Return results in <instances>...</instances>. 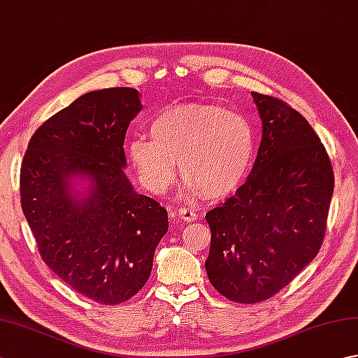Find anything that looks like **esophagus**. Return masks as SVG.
I'll list each match as a JSON object with an SVG mask.
<instances>
[{"label": "esophagus", "instance_id": "obj_1", "mask_svg": "<svg viewBox=\"0 0 358 358\" xmlns=\"http://www.w3.org/2000/svg\"><path fill=\"white\" fill-rule=\"evenodd\" d=\"M178 218L180 220H183V222H195V220H199V214H196L195 210H191V209H187V208H183V209H180L178 212Z\"/></svg>", "mask_w": 358, "mask_h": 358}]
</instances>
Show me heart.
<instances>
[{
	"label": "heart",
	"mask_w": 358,
	"mask_h": 358,
	"mask_svg": "<svg viewBox=\"0 0 358 358\" xmlns=\"http://www.w3.org/2000/svg\"><path fill=\"white\" fill-rule=\"evenodd\" d=\"M150 138L134 136L127 157L140 183L163 195L183 175L186 196L223 199L245 183L255 152L254 131L241 113L209 104L167 108L150 121Z\"/></svg>",
	"instance_id": "heart-1"
}]
</instances>
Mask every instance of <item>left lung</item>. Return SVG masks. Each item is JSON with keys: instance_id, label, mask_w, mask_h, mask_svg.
<instances>
[{"instance_id": "1", "label": "left lung", "mask_w": 358, "mask_h": 358, "mask_svg": "<svg viewBox=\"0 0 358 358\" xmlns=\"http://www.w3.org/2000/svg\"><path fill=\"white\" fill-rule=\"evenodd\" d=\"M262 141L245 185L209 210V281L226 299L258 303L314 260L334 192L326 149L306 118L273 96L252 92Z\"/></svg>"}]
</instances>
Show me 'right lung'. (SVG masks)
Instances as JSON below:
<instances>
[{"label":"right lung","mask_w":358,"mask_h":358,"mask_svg":"<svg viewBox=\"0 0 358 358\" xmlns=\"http://www.w3.org/2000/svg\"><path fill=\"white\" fill-rule=\"evenodd\" d=\"M141 109L132 87L81 95L36 129L21 166V208L44 263L101 305L140 291L169 227L124 172L126 131Z\"/></svg>","instance_id":"obj_1"}]
</instances>
